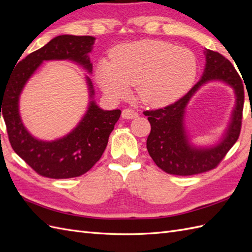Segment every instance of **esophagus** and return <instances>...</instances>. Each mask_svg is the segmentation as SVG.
<instances>
[{
    "label": "esophagus",
    "instance_id": "obj_1",
    "mask_svg": "<svg viewBox=\"0 0 252 252\" xmlns=\"http://www.w3.org/2000/svg\"><path fill=\"white\" fill-rule=\"evenodd\" d=\"M138 117V112L130 109V108H126L123 111H122V118L123 119H134Z\"/></svg>",
    "mask_w": 252,
    "mask_h": 252
}]
</instances>
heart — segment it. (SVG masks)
Returning a JSON list of instances; mask_svg holds the SVG:
<instances>
[{
    "label": "heart",
    "mask_w": 252,
    "mask_h": 252,
    "mask_svg": "<svg viewBox=\"0 0 252 252\" xmlns=\"http://www.w3.org/2000/svg\"><path fill=\"white\" fill-rule=\"evenodd\" d=\"M110 58L97 63L96 79L102 89L121 97L129 93L130 85H136L141 101L150 106L178 100L192 86L197 73V60L191 50L164 41L122 44Z\"/></svg>",
    "instance_id": "1"
}]
</instances>
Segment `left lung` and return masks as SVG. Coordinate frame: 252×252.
<instances>
[{"mask_svg":"<svg viewBox=\"0 0 252 252\" xmlns=\"http://www.w3.org/2000/svg\"><path fill=\"white\" fill-rule=\"evenodd\" d=\"M206 65L202 78L180 100L157 110H146L151 130L147 150L162 170L175 175H192L209 171L219 165L238 141L241 132L244 86L239 73L224 56L205 49ZM220 80L232 87L236 105L223 138L213 147L196 148L189 143L185 128L186 107L193 94L208 81Z\"/></svg>","mask_w":252,"mask_h":252,"instance_id":"left-lung-1","label":"left lung"}]
</instances>
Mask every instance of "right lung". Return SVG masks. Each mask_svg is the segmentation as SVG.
I'll return each instance as SVG.
<instances>
[{
	"mask_svg": "<svg viewBox=\"0 0 252 252\" xmlns=\"http://www.w3.org/2000/svg\"><path fill=\"white\" fill-rule=\"evenodd\" d=\"M94 37L63 34L28 55L10 73L0 93V118H4L9 142L16 154L40 175L50 179H69L86 173L107 146L109 134L121 116V110H103L94 101L93 82L86 77L90 102L86 113L72 131L55 141L34 138L24 126L20 116L19 101L27 81L43 61L69 60L93 71L88 53ZM2 110H0V108Z\"/></svg>",
	"mask_w": 252,
	"mask_h": 252,
	"instance_id": "1",
	"label": "right lung"
}]
</instances>
